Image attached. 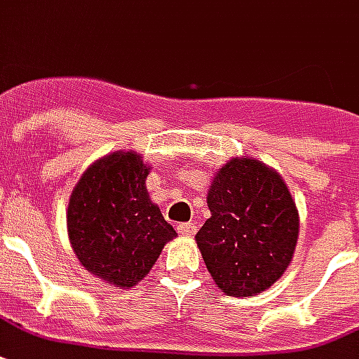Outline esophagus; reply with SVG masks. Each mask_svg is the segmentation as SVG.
I'll use <instances>...</instances> for the list:
<instances>
[{
  "label": "esophagus",
  "mask_w": 359,
  "mask_h": 359,
  "mask_svg": "<svg viewBox=\"0 0 359 359\" xmlns=\"http://www.w3.org/2000/svg\"><path fill=\"white\" fill-rule=\"evenodd\" d=\"M177 230H179L182 236H194L196 230H198V226H196V222H182V224H179Z\"/></svg>",
  "instance_id": "1"
}]
</instances>
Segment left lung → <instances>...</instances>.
I'll use <instances>...</instances> for the list:
<instances>
[{"label": "left lung", "mask_w": 359, "mask_h": 359, "mask_svg": "<svg viewBox=\"0 0 359 359\" xmlns=\"http://www.w3.org/2000/svg\"><path fill=\"white\" fill-rule=\"evenodd\" d=\"M207 207L196 241L215 283L230 297H253L280 280L299 238V211L280 175L259 159H230Z\"/></svg>", "instance_id": "1"}]
</instances>
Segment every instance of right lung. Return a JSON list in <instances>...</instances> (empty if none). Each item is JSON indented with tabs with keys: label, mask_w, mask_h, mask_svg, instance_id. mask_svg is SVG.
I'll use <instances>...</instances> for the list:
<instances>
[{
	"label": "right lung",
	"mask_w": 359,
	"mask_h": 359,
	"mask_svg": "<svg viewBox=\"0 0 359 359\" xmlns=\"http://www.w3.org/2000/svg\"><path fill=\"white\" fill-rule=\"evenodd\" d=\"M148 172L140 154L114 152L89 165L72 190V249L87 272L116 287L139 283L177 236L148 196Z\"/></svg>",
	"instance_id": "right-lung-1"
}]
</instances>
